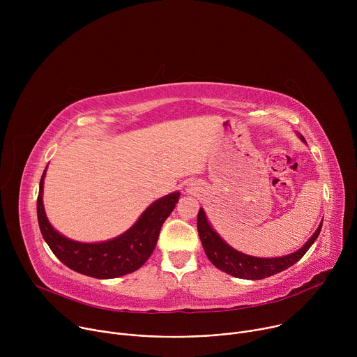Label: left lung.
<instances>
[{
  "instance_id": "1",
  "label": "left lung",
  "mask_w": 357,
  "mask_h": 357,
  "mask_svg": "<svg viewBox=\"0 0 357 357\" xmlns=\"http://www.w3.org/2000/svg\"><path fill=\"white\" fill-rule=\"evenodd\" d=\"M301 139H303L302 135H301ZM321 229H322V223L319 225L317 231L312 234V237L307 241V244H305L302 248H299L298 251L288 254V256L277 257V259H259V257L247 256V254H243L231 248L212 229L203 209H200L197 213L199 237L211 263L216 266L219 270L236 278H244V280H263L289 268L296 261H299L303 257V254L310 250V247L318 238Z\"/></svg>"
}]
</instances>
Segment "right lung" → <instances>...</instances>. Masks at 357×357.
I'll return each mask as SVG.
<instances>
[{"label":"right lung","instance_id":"right-lung-1","mask_svg":"<svg viewBox=\"0 0 357 357\" xmlns=\"http://www.w3.org/2000/svg\"><path fill=\"white\" fill-rule=\"evenodd\" d=\"M45 174L46 171L40 178L36 200L38 223L45 241L66 267L101 280L130 274L151 257L161 227L179 199V192H174L155 200L130 230L113 240L94 244L79 243L59 234L47 222L42 202Z\"/></svg>","mask_w":357,"mask_h":357}]
</instances>
